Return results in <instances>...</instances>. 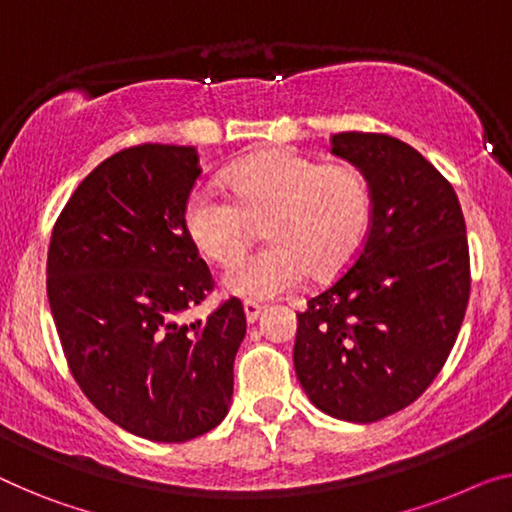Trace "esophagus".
I'll list each match as a JSON object with an SVG mask.
<instances>
[{
    "mask_svg": "<svg viewBox=\"0 0 512 512\" xmlns=\"http://www.w3.org/2000/svg\"><path fill=\"white\" fill-rule=\"evenodd\" d=\"M243 312H246V322L248 324H255L257 317H259V312H262V305L255 303V301H246V303H243Z\"/></svg>",
    "mask_w": 512,
    "mask_h": 512,
    "instance_id": "esophagus-1",
    "label": "esophagus"
}]
</instances>
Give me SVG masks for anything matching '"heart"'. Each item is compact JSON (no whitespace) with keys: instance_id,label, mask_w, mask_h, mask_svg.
I'll return each instance as SVG.
<instances>
[{"instance_id":"b5f03b06","label":"heart","mask_w":512,"mask_h":512,"mask_svg":"<svg viewBox=\"0 0 512 512\" xmlns=\"http://www.w3.org/2000/svg\"><path fill=\"white\" fill-rule=\"evenodd\" d=\"M232 197L195 188L183 225L200 253L233 264L264 224L272 243L225 273V289L241 299L266 301L292 292L310 276L331 280L356 262L375 220L370 177L354 163L273 149L227 172Z\"/></svg>"}]
</instances>
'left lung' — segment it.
Wrapping results in <instances>:
<instances>
[{
  "mask_svg": "<svg viewBox=\"0 0 512 512\" xmlns=\"http://www.w3.org/2000/svg\"><path fill=\"white\" fill-rule=\"evenodd\" d=\"M331 144L370 177L375 220L356 262L296 315L294 370L324 414L375 423L421 398L451 354L471 289L467 225L407 142L352 131Z\"/></svg>",
  "mask_w": 512,
  "mask_h": 512,
  "instance_id": "obj_1",
  "label": "left lung"
}]
</instances>
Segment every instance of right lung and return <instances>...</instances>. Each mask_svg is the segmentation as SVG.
<instances>
[{"label":"right lung","mask_w":512,"mask_h":512,"mask_svg":"<svg viewBox=\"0 0 512 512\" xmlns=\"http://www.w3.org/2000/svg\"><path fill=\"white\" fill-rule=\"evenodd\" d=\"M200 174L193 147L119 151L75 188L48 250L50 310L75 381L112 423L163 444L227 416L246 338L239 299L183 319L213 289L183 225Z\"/></svg>","instance_id":"add662e5"}]
</instances>
